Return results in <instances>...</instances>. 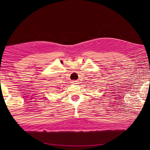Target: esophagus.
<instances>
[{"instance_id": "34e87169", "label": "esophagus", "mask_w": 150, "mask_h": 150, "mask_svg": "<svg viewBox=\"0 0 150 150\" xmlns=\"http://www.w3.org/2000/svg\"><path fill=\"white\" fill-rule=\"evenodd\" d=\"M72 84H78V81H72Z\"/></svg>"}]
</instances>
